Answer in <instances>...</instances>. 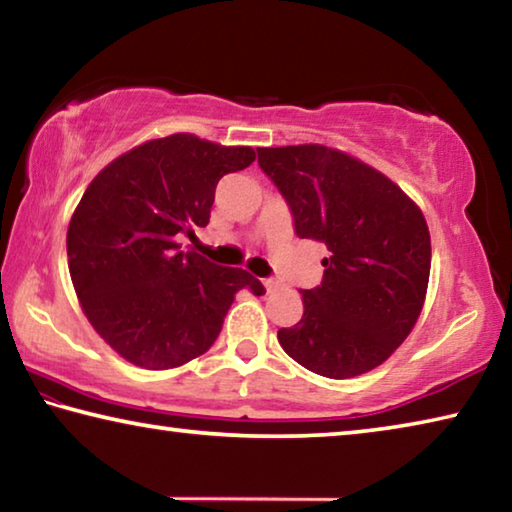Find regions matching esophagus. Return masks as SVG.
Wrapping results in <instances>:
<instances>
[{
	"label": "esophagus",
	"instance_id": "obj_1",
	"mask_svg": "<svg viewBox=\"0 0 512 512\" xmlns=\"http://www.w3.org/2000/svg\"><path fill=\"white\" fill-rule=\"evenodd\" d=\"M277 284H280V282H277L275 277H266V280H264V287H266V291H268V293L275 291V289H277Z\"/></svg>",
	"mask_w": 512,
	"mask_h": 512
}]
</instances>
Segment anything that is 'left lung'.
Wrapping results in <instances>:
<instances>
[{
  "label": "left lung",
  "mask_w": 512,
  "mask_h": 512,
  "mask_svg": "<svg viewBox=\"0 0 512 512\" xmlns=\"http://www.w3.org/2000/svg\"><path fill=\"white\" fill-rule=\"evenodd\" d=\"M287 201L296 235L323 241V282L305 289V314L277 341L300 366L357 377L400 348L429 284L427 221L384 173L323 144L257 149Z\"/></svg>",
  "instance_id": "obj_1"
}]
</instances>
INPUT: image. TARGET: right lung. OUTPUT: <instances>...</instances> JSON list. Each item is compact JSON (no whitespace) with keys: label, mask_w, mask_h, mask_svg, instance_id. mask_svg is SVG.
Wrapping results in <instances>:
<instances>
[{"label":"right lung","mask_w":512,"mask_h":512,"mask_svg":"<svg viewBox=\"0 0 512 512\" xmlns=\"http://www.w3.org/2000/svg\"><path fill=\"white\" fill-rule=\"evenodd\" d=\"M250 146L178 133L110 162L67 230L76 296L99 336L146 370L178 368L212 348L235 293H266L244 268L180 250L178 235L210 223L225 173L253 164Z\"/></svg>","instance_id":"right-lung-1"}]
</instances>
